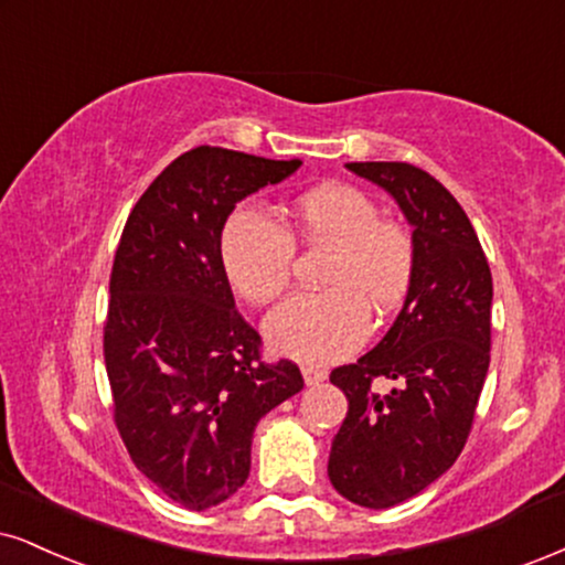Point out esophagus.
Here are the masks:
<instances>
[{"instance_id": "esophagus-1", "label": "esophagus", "mask_w": 565, "mask_h": 565, "mask_svg": "<svg viewBox=\"0 0 565 565\" xmlns=\"http://www.w3.org/2000/svg\"><path fill=\"white\" fill-rule=\"evenodd\" d=\"M301 374H303V380H306V385H319V382H324L327 380V372L324 369H319V366H311V364H306V366H301Z\"/></svg>"}]
</instances>
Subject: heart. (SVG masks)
<instances>
[{
	"label": "heart",
	"mask_w": 565,
	"mask_h": 565,
	"mask_svg": "<svg viewBox=\"0 0 565 565\" xmlns=\"http://www.w3.org/2000/svg\"><path fill=\"white\" fill-rule=\"evenodd\" d=\"M296 241L330 250L322 271L324 294H296L267 319L275 351L298 361L343 359L364 345L377 317L406 301L419 264L414 230L382 217L377 201L356 185L324 183L306 191L282 227L254 206L230 214L220 235L230 285L250 303H269L290 285Z\"/></svg>",
	"instance_id": "b5f03b06"
}]
</instances>
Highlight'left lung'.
I'll list each match as a JSON object with an SVG mask.
<instances>
[{
    "label": "left lung",
    "mask_w": 565,
    "mask_h": 565,
    "mask_svg": "<svg viewBox=\"0 0 565 565\" xmlns=\"http://www.w3.org/2000/svg\"><path fill=\"white\" fill-rule=\"evenodd\" d=\"M398 201L419 264L387 335L356 364L332 369L348 398L327 475L340 495L390 508L419 495L461 456L490 366L492 275L469 217L429 172L406 162H351ZM395 379L390 394L373 390Z\"/></svg>",
    "instance_id": "left-lung-1"
}]
</instances>
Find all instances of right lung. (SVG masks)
Listing matches in <instances>:
<instances>
[{
    "mask_svg": "<svg viewBox=\"0 0 565 565\" xmlns=\"http://www.w3.org/2000/svg\"><path fill=\"white\" fill-rule=\"evenodd\" d=\"M301 164L196 146L122 227L104 319L113 416L138 471L191 511L241 490L256 424L303 387L294 361H264L220 256L235 204Z\"/></svg>",
    "mask_w": 565,
    "mask_h": 565,
    "instance_id": "add662e5",
    "label": "right lung"
}]
</instances>
